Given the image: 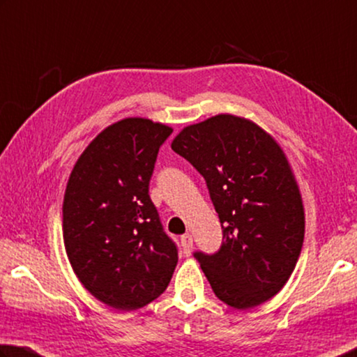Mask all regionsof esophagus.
Segmentation results:
<instances>
[{
    "instance_id": "34e87169",
    "label": "esophagus",
    "mask_w": 357,
    "mask_h": 357,
    "mask_svg": "<svg viewBox=\"0 0 357 357\" xmlns=\"http://www.w3.org/2000/svg\"><path fill=\"white\" fill-rule=\"evenodd\" d=\"M181 246H183V251L185 256H190V252L193 250V237L190 234H184L181 237Z\"/></svg>"
}]
</instances>
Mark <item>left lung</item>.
I'll use <instances>...</instances> for the list:
<instances>
[{
    "label": "left lung",
    "mask_w": 357,
    "mask_h": 357,
    "mask_svg": "<svg viewBox=\"0 0 357 357\" xmlns=\"http://www.w3.org/2000/svg\"><path fill=\"white\" fill-rule=\"evenodd\" d=\"M172 150L204 178L222 223L213 255L197 251L218 300L250 309L280 291L304 241V209L286 154L242 116L220 114L187 126Z\"/></svg>",
    "instance_id": "8db88e82"
}]
</instances>
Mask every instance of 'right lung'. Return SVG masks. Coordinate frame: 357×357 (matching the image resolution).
I'll list each match as a JSON object with an SVG mask.
<instances>
[{
	"mask_svg": "<svg viewBox=\"0 0 357 357\" xmlns=\"http://www.w3.org/2000/svg\"><path fill=\"white\" fill-rule=\"evenodd\" d=\"M172 128L125 119L90 142L63 197V243L82 286L119 310L164 294L178 264L150 198V179Z\"/></svg>",
	"mask_w": 357,
	"mask_h": 357,
	"instance_id": "obj_1",
	"label": "right lung"
}]
</instances>
